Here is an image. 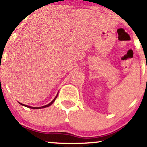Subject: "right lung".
<instances>
[{
	"label": "right lung",
	"mask_w": 147,
	"mask_h": 147,
	"mask_svg": "<svg viewBox=\"0 0 147 147\" xmlns=\"http://www.w3.org/2000/svg\"><path fill=\"white\" fill-rule=\"evenodd\" d=\"M58 94H57V95H56V96L55 97V98H54L53 100H52V101H51V102L49 103V104H48V105H44V106H42V107H31V106H29V105H24V104H23V103H20L21 105H24V106H25V107H29V108H31V109H41V108H44V107H48V106H50V105H51L52 104V103H54V101L56 100V99L57 98V96H58Z\"/></svg>",
	"instance_id": "add662e5"
}]
</instances>
